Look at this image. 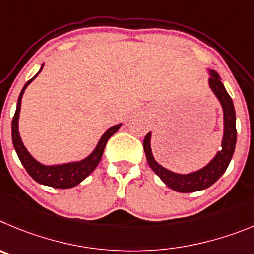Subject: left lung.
Wrapping results in <instances>:
<instances>
[{
	"label": "left lung",
	"mask_w": 254,
	"mask_h": 254,
	"mask_svg": "<svg viewBox=\"0 0 254 254\" xmlns=\"http://www.w3.org/2000/svg\"><path fill=\"white\" fill-rule=\"evenodd\" d=\"M209 86L214 95L216 96V99L220 102L224 114V134L223 140H221V149L216 153L215 157L201 170L187 173V175H181V173H176L167 170L155 161L154 157H153L152 148H150L152 132H148L143 141L144 152L147 155V161L150 168L154 171L155 175L158 176L167 186L177 191V192H195V191H201V190L207 189V187L215 184L223 176V173L227 171L235 149L237 127H235V110L232 97L227 92L224 84L221 83V78L219 77L218 73L214 72V70H209Z\"/></svg>",
	"instance_id": "1"
}]
</instances>
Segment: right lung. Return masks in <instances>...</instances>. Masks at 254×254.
Instances as JSON below:
<instances>
[{
    "instance_id": "1",
    "label": "right lung",
    "mask_w": 254,
    "mask_h": 254,
    "mask_svg": "<svg viewBox=\"0 0 254 254\" xmlns=\"http://www.w3.org/2000/svg\"><path fill=\"white\" fill-rule=\"evenodd\" d=\"M43 67H44V64L42 65V68H40V70L38 72V74L42 72ZM38 74H36V76H38ZM36 76H34L30 81H27L26 83H25L24 88H22L21 93H20L19 96V100H17V106H16L15 115H13L12 119L13 148H15L16 153L19 155L20 162H21L22 166L25 167V170L27 171V173H29L38 184L54 187V189H70V187H74L78 184H81L84 178L87 177V176L95 170L96 167H97V164L101 161L102 154H104V149L105 147H106L107 140L120 129L122 124L114 125L110 129H107L106 131L104 132V135L101 136V139L99 140V143H97L95 149H93V152L91 153L88 157L82 159V161L70 162V163L64 164H53V166H45V164H42L40 162L36 161L30 153L27 152L19 132V116L20 109H21L22 95H24L27 86L31 83V81H34V79L36 78Z\"/></svg>"
}]
</instances>
